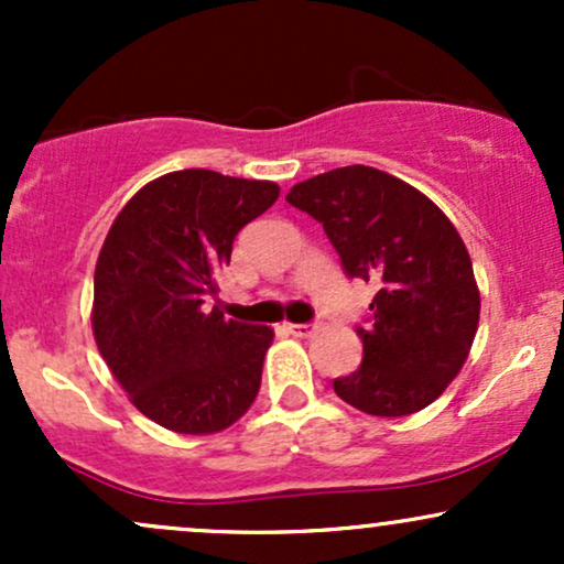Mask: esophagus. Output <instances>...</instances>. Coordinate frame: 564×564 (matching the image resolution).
<instances>
[{
    "label": "esophagus",
    "instance_id": "obj_1",
    "mask_svg": "<svg viewBox=\"0 0 564 564\" xmlns=\"http://www.w3.org/2000/svg\"><path fill=\"white\" fill-rule=\"evenodd\" d=\"M286 328L294 336H310V334H313V326H310V323H286Z\"/></svg>",
    "mask_w": 564,
    "mask_h": 564
}]
</instances>
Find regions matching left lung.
Instances as JSON below:
<instances>
[{"label":"left lung","instance_id":"8db88e82","mask_svg":"<svg viewBox=\"0 0 564 564\" xmlns=\"http://www.w3.org/2000/svg\"><path fill=\"white\" fill-rule=\"evenodd\" d=\"M286 200L326 230L349 278L373 283L364 364L334 392L371 416H411L458 377L480 323L469 251L443 209L373 166L296 183Z\"/></svg>","mask_w":564,"mask_h":564}]
</instances>
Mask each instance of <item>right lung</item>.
Instances as JSON below:
<instances>
[{
    "instance_id": "1",
    "label": "right lung",
    "mask_w": 564,
    "mask_h": 564,
    "mask_svg": "<svg viewBox=\"0 0 564 564\" xmlns=\"http://www.w3.org/2000/svg\"><path fill=\"white\" fill-rule=\"evenodd\" d=\"M281 196L270 180L212 170L161 174L113 219L95 264L93 334L142 416L215 435L260 392L273 328L212 307L232 238Z\"/></svg>"
}]
</instances>
